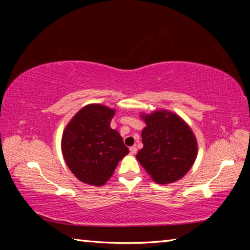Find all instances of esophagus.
<instances>
[{"label": "esophagus", "mask_w": 250, "mask_h": 250, "mask_svg": "<svg viewBox=\"0 0 250 250\" xmlns=\"http://www.w3.org/2000/svg\"><path fill=\"white\" fill-rule=\"evenodd\" d=\"M129 150H130L131 154H135V153H137V151H138V149L135 146H130Z\"/></svg>", "instance_id": "esophagus-1"}]
</instances>
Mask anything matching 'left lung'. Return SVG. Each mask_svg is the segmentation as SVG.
<instances>
[{
  "mask_svg": "<svg viewBox=\"0 0 250 250\" xmlns=\"http://www.w3.org/2000/svg\"><path fill=\"white\" fill-rule=\"evenodd\" d=\"M143 147L137 159L159 184L172 183L184 176L196 159L197 143L192 130L179 116L155 111L142 116Z\"/></svg>",
  "mask_w": 250,
  "mask_h": 250,
  "instance_id": "8db88e82",
  "label": "left lung"
}]
</instances>
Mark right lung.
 <instances>
[{
  "label": "right lung",
  "instance_id": "right-lung-1",
  "mask_svg": "<svg viewBox=\"0 0 250 250\" xmlns=\"http://www.w3.org/2000/svg\"><path fill=\"white\" fill-rule=\"evenodd\" d=\"M115 110L101 104L80 109L62 133V150L66 164L83 183L101 186L129 153L121 135L110 128Z\"/></svg>",
  "mask_w": 250,
  "mask_h": 250
}]
</instances>
